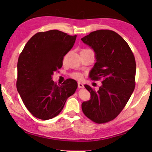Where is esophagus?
I'll list each match as a JSON object with an SVG mask.
<instances>
[{"instance_id":"1","label":"esophagus","mask_w":152,"mask_h":152,"mask_svg":"<svg viewBox=\"0 0 152 152\" xmlns=\"http://www.w3.org/2000/svg\"><path fill=\"white\" fill-rule=\"evenodd\" d=\"M78 86L79 88H84V86H83V83H80V82L78 83Z\"/></svg>"}]
</instances>
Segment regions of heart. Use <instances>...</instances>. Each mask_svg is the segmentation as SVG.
I'll return each instance as SVG.
<instances>
[{"label":"heart","mask_w":152,"mask_h":152,"mask_svg":"<svg viewBox=\"0 0 152 152\" xmlns=\"http://www.w3.org/2000/svg\"><path fill=\"white\" fill-rule=\"evenodd\" d=\"M87 50H88V49H83L81 50V51H87ZM71 76H72V78L76 79V80H81L82 76V74H80L78 72H74L73 73L72 75H71Z\"/></svg>","instance_id":"1"}]
</instances>
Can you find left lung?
I'll use <instances>...</instances> for the list:
<instances>
[{
	"label": "left lung",
	"instance_id": "8db88e82",
	"mask_svg": "<svg viewBox=\"0 0 152 152\" xmlns=\"http://www.w3.org/2000/svg\"><path fill=\"white\" fill-rule=\"evenodd\" d=\"M81 40L95 53L96 63L89 77L102 83L97 91L84 86L91 99L83 102L82 111L93 122L104 124L117 117L134 91V56L126 41L113 31H93Z\"/></svg>",
	"mask_w": 152,
	"mask_h": 152
}]
</instances>
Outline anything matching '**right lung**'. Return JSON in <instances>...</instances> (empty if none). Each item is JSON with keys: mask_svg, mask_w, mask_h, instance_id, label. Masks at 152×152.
<instances>
[{"mask_svg": "<svg viewBox=\"0 0 152 152\" xmlns=\"http://www.w3.org/2000/svg\"><path fill=\"white\" fill-rule=\"evenodd\" d=\"M76 38V35L58 30L39 32L19 55L16 86L25 106L34 117L43 120L56 117L77 89L74 80L67 79L60 86L51 77L62 67L63 57Z\"/></svg>", "mask_w": 152, "mask_h": 152, "instance_id": "obj_1", "label": "right lung"}]
</instances>
